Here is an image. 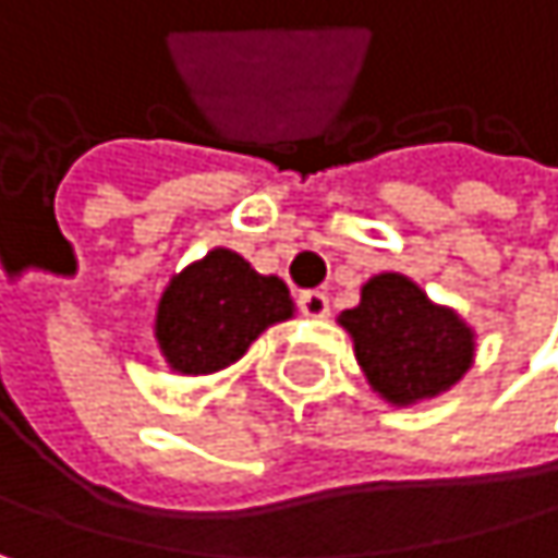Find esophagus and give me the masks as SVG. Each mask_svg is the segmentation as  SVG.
I'll return each instance as SVG.
<instances>
[{
	"instance_id": "obj_1",
	"label": "esophagus",
	"mask_w": 558,
	"mask_h": 558,
	"mask_svg": "<svg viewBox=\"0 0 558 558\" xmlns=\"http://www.w3.org/2000/svg\"><path fill=\"white\" fill-rule=\"evenodd\" d=\"M299 308H302L305 318H325V315H328V295L318 292V289L302 292V295H299Z\"/></svg>"
}]
</instances>
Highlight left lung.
<instances>
[{
  "instance_id": "1",
  "label": "left lung",
  "mask_w": 558,
  "mask_h": 558,
  "mask_svg": "<svg viewBox=\"0 0 558 558\" xmlns=\"http://www.w3.org/2000/svg\"><path fill=\"white\" fill-rule=\"evenodd\" d=\"M338 325L352 335L372 391L398 408L450 391L476 352L473 328L401 272L372 276L362 286V302L344 308Z\"/></svg>"
}]
</instances>
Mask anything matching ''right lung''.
<instances>
[{
	"mask_svg": "<svg viewBox=\"0 0 558 558\" xmlns=\"http://www.w3.org/2000/svg\"><path fill=\"white\" fill-rule=\"evenodd\" d=\"M279 276H259L240 253L210 250L170 279L157 302L154 335L180 375H214L240 362L276 322L292 318Z\"/></svg>",
	"mask_w": 558,
	"mask_h": 558,
	"instance_id": "right-lung-1",
	"label": "right lung"
}]
</instances>
